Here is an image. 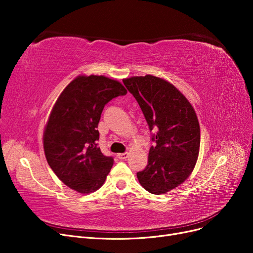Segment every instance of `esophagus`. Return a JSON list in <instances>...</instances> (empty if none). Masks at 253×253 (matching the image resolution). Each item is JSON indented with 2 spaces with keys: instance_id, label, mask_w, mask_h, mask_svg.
<instances>
[{
  "instance_id": "1",
  "label": "esophagus",
  "mask_w": 253,
  "mask_h": 253,
  "mask_svg": "<svg viewBox=\"0 0 253 253\" xmlns=\"http://www.w3.org/2000/svg\"><path fill=\"white\" fill-rule=\"evenodd\" d=\"M127 156H128V153H126H126H119V154H117V157L121 160L127 158Z\"/></svg>"
}]
</instances>
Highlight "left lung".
<instances>
[{"label": "left lung", "mask_w": 253, "mask_h": 253, "mask_svg": "<svg viewBox=\"0 0 253 253\" xmlns=\"http://www.w3.org/2000/svg\"><path fill=\"white\" fill-rule=\"evenodd\" d=\"M148 122L152 141L148 165L137 173L152 194L178 187L192 173L198 157L201 129L193 106L173 84L152 75L124 80Z\"/></svg>", "instance_id": "obj_1"}]
</instances>
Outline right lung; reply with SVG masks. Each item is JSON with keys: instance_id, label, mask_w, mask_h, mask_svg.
<instances>
[{"instance_id": "obj_1", "label": "right lung", "mask_w": 253, "mask_h": 253, "mask_svg": "<svg viewBox=\"0 0 253 253\" xmlns=\"http://www.w3.org/2000/svg\"><path fill=\"white\" fill-rule=\"evenodd\" d=\"M122 84L104 76H78L61 93L43 134L44 153L51 170L81 194L100 188L114 159L97 145L104 105L125 96Z\"/></svg>"}]
</instances>
